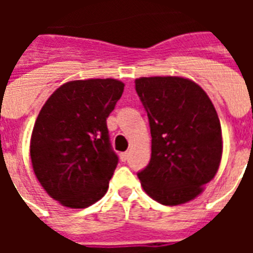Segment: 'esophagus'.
<instances>
[{
	"instance_id": "esophagus-1",
	"label": "esophagus",
	"mask_w": 253,
	"mask_h": 253,
	"mask_svg": "<svg viewBox=\"0 0 253 253\" xmlns=\"http://www.w3.org/2000/svg\"><path fill=\"white\" fill-rule=\"evenodd\" d=\"M128 155H130V152H122V154H121V160H122V162H127Z\"/></svg>"
}]
</instances>
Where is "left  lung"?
<instances>
[{"label": "left lung", "mask_w": 253, "mask_h": 253, "mask_svg": "<svg viewBox=\"0 0 253 253\" xmlns=\"http://www.w3.org/2000/svg\"><path fill=\"white\" fill-rule=\"evenodd\" d=\"M135 90L152 136L150 163L138 172L144 192L170 206L196 198L222 158L215 107L202 87L182 77H140Z\"/></svg>", "instance_id": "obj_1"}]
</instances>
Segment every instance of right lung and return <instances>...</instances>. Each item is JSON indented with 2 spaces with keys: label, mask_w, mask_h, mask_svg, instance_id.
I'll use <instances>...</instances> for the list:
<instances>
[{
  "label": "right lung",
  "mask_w": 253,
  "mask_h": 253,
  "mask_svg": "<svg viewBox=\"0 0 253 253\" xmlns=\"http://www.w3.org/2000/svg\"><path fill=\"white\" fill-rule=\"evenodd\" d=\"M123 87L114 79L71 81L53 91L38 115L30 146L34 173L67 208H87L107 192L118 155L106 119Z\"/></svg>",
  "instance_id": "add662e5"
}]
</instances>
